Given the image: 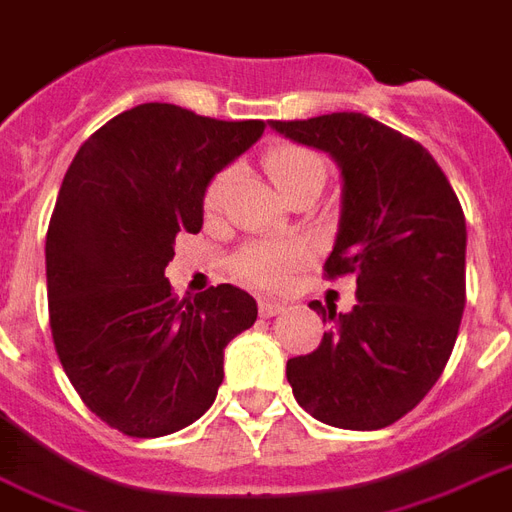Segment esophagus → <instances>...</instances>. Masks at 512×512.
Returning <instances> with one entry per match:
<instances>
[{
    "mask_svg": "<svg viewBox=\"0 0 512 512\" xmlns=\"http://www.w3.org/2000/svg\"><path fill=\"white\" fill-rule=\"evenodd\" d=\"M260 317H276V314H279V311H284V308H287V303H284V300H260Z\"/></svg>",
    "mask_w": 512,
    "mask_h": 512,
    "instance_id": "1",
    "label": "esophagus"
}]
</instances>
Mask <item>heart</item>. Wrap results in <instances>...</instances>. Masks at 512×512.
<instances>
[{
  "instance_id": "heart-1",
  "label": "heart",
  "mask_w": 512,
  "mask_h": 512,
  "mask_svg": "<svg viewBox=\"0 0 512 512\" xmlns=\"http://www.w3.org/2000/svg\"><path fill=\"white\" fill-rule=\"evenodd\" d=\"M263 169L276 190L290 198L306 187H322L325 182V161L317 152L300 144H279L263 155ZM230 171H220L209 182L204 195L206 214H217L225 204L230 190ZM306 260V247L300 241H260L239 249L230 260V273L249 287H276Z\"/></svg>"
}]
</instances>
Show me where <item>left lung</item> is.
Masks as SVG:
<instances>
[{
    "instance_id": "1",
    "label": "left lung",
    "mask_w": 512,
    "mask_h": 512,
    "mask_svg": "<svg viewBox=\"0 0 512 512\" xmlns=\"http://www.w3.org/2000/svg\"><path fill=\"white\" fill-rule=\"evenodd\" d=\"M271 128L338 163L341 222L325 276L357 279L349 314L308 303L333 330L287 362L292 395L330 427H389L424 400L454 351L467 298L462 204L419 142L362 112Z\"/></svg>"
}]
</instances>
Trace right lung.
Listing matches in <instances>:
<instances>
[{"mask_svg": "<svg viewBox=\"0 0 512 512\" xmlns=\"http://www.w3.org/2000/svg\"><path fill=\"white\" fill-rule=\"evenodd\" d=\"M263 131L152 101L104 123L66 171L45 241L50 330L77 395L123 435L201 419L222 351L255 325L249 292L217 284L179 300L163 271L204 225L206 185Z\"/></svg>", "mask_w": 512, "mask_h": 512, "instance_id": "right-lung-1", "label": "right lung"}]
</instances>
